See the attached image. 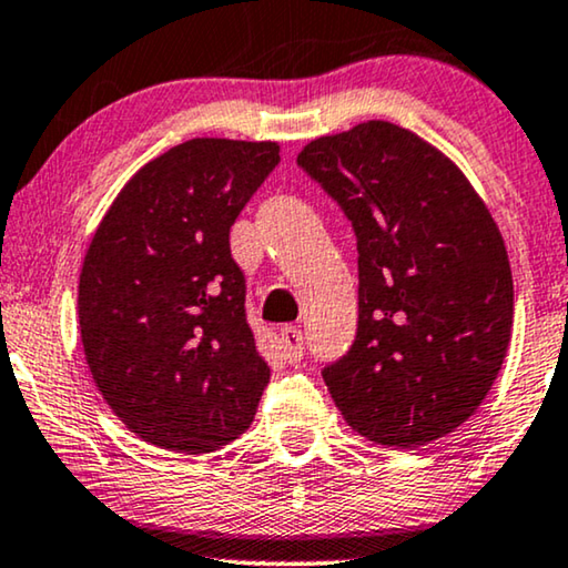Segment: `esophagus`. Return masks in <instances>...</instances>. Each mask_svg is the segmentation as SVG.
Instances as JSON below:
<instances>
[{
    "mask_svg": "<svg viewBox=\"0 0 568 568\" xmlns=\"http://www.w3.org/2000/svg\"><path fill=\"white\" fill-rule=\"evenodd\" d=\"M278 346H282L284 359L290 364H297L302 359V348H305V338H302V331L294 328V325H286L278 333Z\"/></svg>",
    "mask_w": 568,
    "mask_h": 568,
    "instance_id": "esophagus-1",
    "label": "esophagus"
}]
</instances>
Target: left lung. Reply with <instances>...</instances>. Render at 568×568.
Segmentation results:
<instances>
[{"label":"left lung","instance_id":"left-lung-1","mask_svg":"<svg viewBox=\"0 0 568 568\" xmlns=\"http://www.w3.org/2000/svg\"><path fill=\"white\" fill-rule=\"evenodd\" d=\"M297 162L338 201L359 247V328L323 369L364 439L422 447L476 414L515 321L507 247L445 152L390 121L317 136Z\"/></svg>","mask_w":568,"mask_h":568}]
</instances>
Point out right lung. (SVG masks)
<instances>
[{
  "mask_svg": "<svg viewBox=\"0 0 568 568\" xmlns=\"http://www.w3.org/2000/svg\"><path fill=\"white\" fill-rule=\"evenodd\" d=\"M278 165V142L201 136L139 168L84 253L77 313L100 395L139 439L214 453L268 385L245 321L230 227Z\"/></svg>",
  "mask_w": 568,
  "mask_h": 568,
  "instance_id": "obj_1",
  "label": "right lung"
}]
</instances>
